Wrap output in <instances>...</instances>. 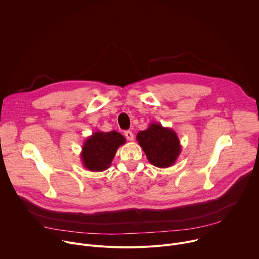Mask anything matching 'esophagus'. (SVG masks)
<instances>
[{
	"label": "esophagus",
	"instance_id": "esophagus-1",
	"mask_svg": "<svg viewBox=\"0 0 259 259\" xmlns=\"http://www.w3.org/2000/svg\"><path fill=\"white\" fill-rule=\"evenodd\" d=\"M125 137L129 140L132 141L134 139V134L131 131H125Z\"/></svg>",
	"mask_w": 259,
	"mask_h": 259
}]
</instances>
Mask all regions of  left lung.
I'll return each instance as SVG.
<instances>
[{"mask_svg": "<svg viewBox=\"0 0 259 259\" xmlns=\"http://www.w3.org/2000/svg\"><path fill=\"white\" fill-rule=\"evenodd\" d=\"M136 140L147 160L158 168L172 166L181 153L180 140L176 132L159 123H151L147 129L139 131Z\"/></svg>", "mask_w": 259, "mask_h": 259, "instance_id": "left-lung-1", "label": "left lung"}]
</instances>
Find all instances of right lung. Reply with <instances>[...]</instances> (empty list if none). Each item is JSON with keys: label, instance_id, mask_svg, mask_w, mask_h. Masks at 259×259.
I'll list each match as a JSON object with an SVG mask.
<instances>
[{"label": "right lung", "instance_id": "add662e5", "mask_svg": "<svg viewBox=\"0 0 259 259\" xmlns=\"http://www.w3.org/2000/svg\"><path fill=\"white\" fill-rule=\"evenodd\" d=\"M125 143L126 138L117 131L94 132L82 146L80 156L84 167L92 172L106 170L112 165L119 147Z\"/></svg>", "mask_w": 259, "mask_h": 259}]
</instances>
